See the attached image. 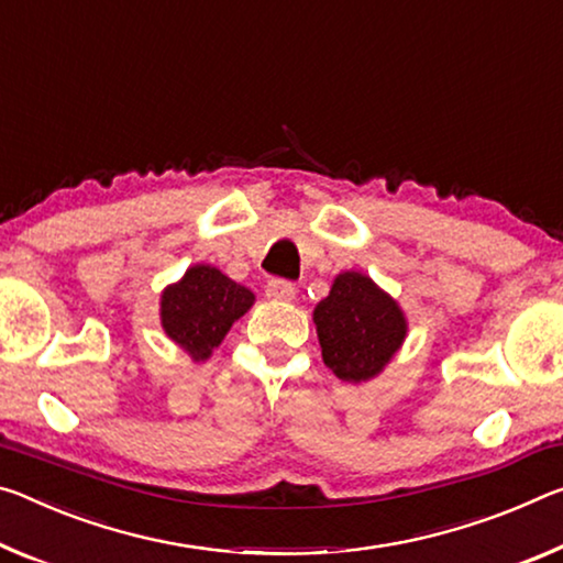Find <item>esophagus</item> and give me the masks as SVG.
I'll return each instance as SVG.
<instances>
[{"instance_id": "esophagus-1", "label": "esophagus", "mask_w": 563, "mask_h": 563, "mask_svg": "<svg viewBox=\"0 0 563 563\" xmlns=\"http://www.w3.org/2000/svg\"><path fill=\"white\" fill-rule=\"evenodd\" d=\"M265 296L273 302H290L296 298V285L288 280H271L265 285Z\"/></svg>"}]
</instances>
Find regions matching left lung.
Instances as JSON below:
<instances>
[{
	"instance_id": "8db88e82",
	"label": "left lung",
	"mask_w": 563,
	"mask_h": 563,
	"mask_svg": "<svg viewBox=\"0 0 563 563\" xmlns=\"http://www.w3.org/2000/svg\"><path fill=\"white\" fill-rule=\"evenodd\" d=\"M313 323L323 363L345 383L380 376L408 335L398 300L361 271L335 275L313 310Z\"/></svg>"
}]
</instances>
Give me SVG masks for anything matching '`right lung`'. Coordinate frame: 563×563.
I'll return each instance as SVG.
<instances>
[{
	"mask_svg": "<svg viewBox=\"0 0 563 563\" xmlns=\"http://www.w3.org/2000/svg\"><path fill=\"white\" fill-rule=\"evenodd\" d=\"M255 302V292L230 280L216 265H190L159 292V325L190 361H208L228 330Z\"/></svg>",
	"mask_w": 563,
	"mask_h": 563,
	"instance_id": "obj_1",
	"label": "right lung"
}]
</instances>
